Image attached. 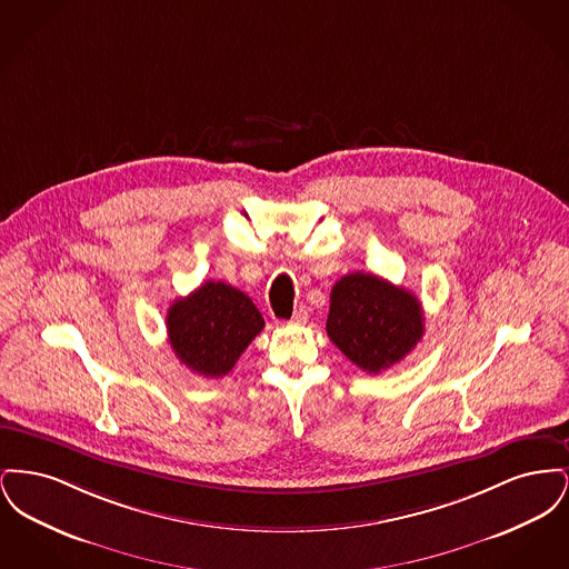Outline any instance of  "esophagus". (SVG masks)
<instances>
[{
    "label": "esophagus",
    "mask_w": 569,
    "mask_h": 569,
    "mask_svg": "<svg viewBox=\"0 0 569 569\" xmlns=\"http://www.w3.org/2000/svg\"><path fill=\"white\" fill-rule=\"evenodd\" d=\"M307 320H309V309H307L305 305H300L297 311H295V316H292L290 322H292V325H305Z\"/></svg>",
    "instance_id": "1"
}]
</instances>
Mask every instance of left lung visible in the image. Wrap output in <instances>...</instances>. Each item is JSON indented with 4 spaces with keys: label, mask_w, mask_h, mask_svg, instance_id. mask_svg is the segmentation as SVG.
Instances as JSON below:
<instances>
[{
    "label": "left lung",
    "mask_w": 569,
    "mask_h": 569,
    "mask_svg": "<svg viewBox=\"0 0 569 569\" xmlns=\"http://www.w3.org/2000/svg\"><path fill=\"white\" fill-rule=\"evenodd\" d=\"M326 332L356 367L378 376L422 339V305L378 274L350 272L332 286Z\"/></svg>",
    "instance_id": "8db88e82"
}]
</instances>
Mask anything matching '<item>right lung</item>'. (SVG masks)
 Instances as JSON below:
<instances>
[{
  "label": "right lung",
  "instance_id": "right-lung-1",
  "mask_svg": "<svg viewBox=\"0 0 569 569\" xmlns=\"http://www.w3.org/2000/svg\"><path fill=\"white\" fill-rule=\"evenodd\" d=\"M168 341L177 358L198 376L223 378L264 328V318L241 290L204 281L190 297L177 298L166 316Z\"/></svg>",
  "mask_w": 569,
  "mask_h": 569
}]
</instances>
